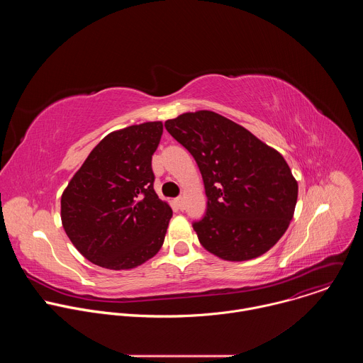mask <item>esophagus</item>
I'll use <instances>...</instances> for the list:
<instances>
[{"mask_svg": "<svg viewBox=\"0 0 363 363\" xmlns=\"http://www.w3.org/2000/svg\"><path fill=\"white\" fill-rule=\"evenodd\" d=\"M175 203H177V206L179 210H184V205H185V202H184V196H178L177 199H175Z\"/></svg>", "mask_w": 363, "mask_h": 363, "instance_id": "34e87169", "label": "esophagus"}]
</instances>
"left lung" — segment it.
Listing matches in <instances>:
<instances>
[{"mask_svg":"<svg viewBox=\"0 0 363 363\" xmlns=\"http://www.w3.org/2000/svg\"><path fill=\"white\" fill-rule=\"evenodd\" d=\"M165 128L202 175L206 211L192 224L201 245L227 262L269 251L286 233L297 202L298 186L281 155L210 111L179 115Z\"/></svg>","mask_w":363,"mask_h":363,"instance_id":"left-lung-1","label":"left lung"}]
</instances>
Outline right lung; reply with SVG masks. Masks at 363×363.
I'll use <instances>...</instances> for the list:
<instances>
[{
  "label": "right lung",
  "instance_id": "add662e5",
  "mask_svg": "<svg viewBox=\"0 0 363 363\" xmlns=\"http://www.w3.org/2000/svg\"><path fill=\"white\" fill-rule=\"evenodd\" d=\"M162 122L103 138L62 195V223L89 262L109 270L140 266L160 251L172 217L153 189L152 155Z\"/></svg>",
  "mask_w": 363,
  "mask_h": 363
}]
</instances>
